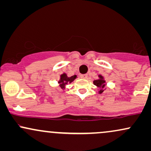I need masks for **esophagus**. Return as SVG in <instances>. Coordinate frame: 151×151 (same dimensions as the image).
Returning <instances> with one entry per match:
<instances>
[{"instance_id": "1", "label": "esophagus", "mask_w": 151, "mask_h": 151, "mask_svg": "<svg viewBox=\"0 0 151 151\" xmlns=\"http://www.w3.org/2000/svg\"><path fill=\"white\" fill-rule=\"evenodd\" d=\"M80 77L81 78H82V79H87V77H88V75L87 74H81V75L80 76Z\"/></svg>"}]
</instances>
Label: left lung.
I'll return each instance as SVG.
<instances>
[{"label":"left lung","instance_id":"1","mask_svg":"<svg viewBox=\"0 0 151 151\" xmlns=\"http://www.w3.org/2000/svg\"><path fill=\"white\" fill-rule=\"evenodd\" d=\"M100 79H98V80H94L93 81V84L96 86H99V88H101V90L99 91V93H102L104 91V88L105 86V81L102 79L101 76H99Z\"/></svg>","mask_w":151,"mask_h":151}]
</instances>
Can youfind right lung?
<instances>
[{
  "label": "right lung",
  "mask_w": 151,
  "mask_h": 151,
  "mask_svg": "<svg viewBox=\"0 0 151 151\" xmlns=\"http://www.w3.org/2000/svg\"><path fill=\"white\" fill-rule=\"evenodd\" d=\"M76 77H77V76L76 75L72 76V77H67V74H62L61 80H60V82H59L60 84V86H61L62 89H64L65 84H68V83H71L72 81H74V79H75Z\"/></svg>",
  "instance_id": "right-lung-1"
}]
</instances>
